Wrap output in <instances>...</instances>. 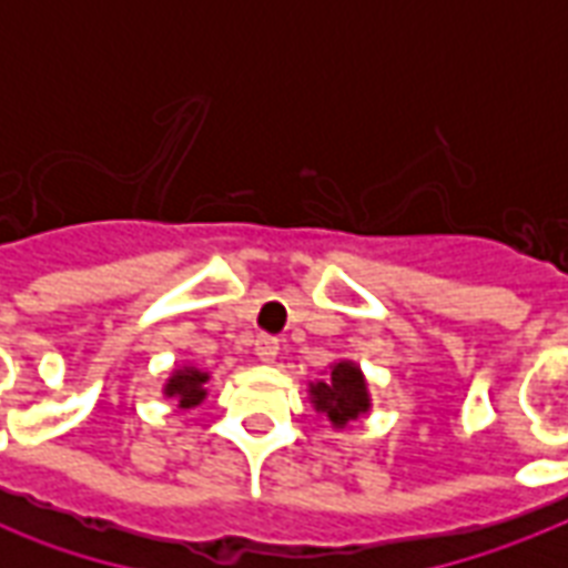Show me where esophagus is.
Wrapping results in <instances>:
<instances>
[{"label":"esophagus","instance_id":"1","mask_svg":"<svg viewBox=\"0 0 568 568\" xmlns=\"http://www.w3.org/2000/svg\"><path fill=\"white\" fill-rule=\"evenodd\" d=\"M256 354L262 363H274L280 354V338L276 336H258L256 338Z\"/></svg>","mask_w":568,"mask_h":568}]
</instances>
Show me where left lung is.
Instances as JSON below:
<instances>
[{"label": "left lung", "instance_id": "1", "mask_svg": "<svg viewBox=\"0 0 568 568\" xmlns=\"http://www.w3.org/2000/svg\"><path fill=\"white\" fill-rule=\"evenodd\" d=\"M312 400L321 413L329 415L333 424H347L359 418V413L368 409V392H365V379L359 368L351 363L333 365L329 383L312 386Z\"/></svg>", "mask_w": 568, "mask_h": 568}]
</instances>
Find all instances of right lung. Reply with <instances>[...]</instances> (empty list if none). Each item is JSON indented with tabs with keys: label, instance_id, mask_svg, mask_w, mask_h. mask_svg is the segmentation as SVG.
Here are the masks:
<instances>
[{
	"label": "right lung",
	"instance_id": "obj_1",
	"mask_svg": "<svg viewBox=\"0 0 568 568\" xmlns=\"http://www.w3.org/2000/svg\"><path fill=\"white\" fill-rule=\"evenodd\" d=\"M205 379H209V374L196 372V368H182V372L173 374L164 392L171 397H180L182 409H189V406H196L205 397Z\"/></svg>",
	"mask_w": 568,
	"mask_h": 568
}]
</instances>
